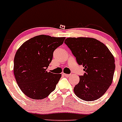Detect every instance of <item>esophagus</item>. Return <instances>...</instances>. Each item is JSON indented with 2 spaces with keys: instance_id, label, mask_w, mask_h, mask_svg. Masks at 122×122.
Returning <instances> with one entry per match:
<instances>
[{
  "instance_id": "1",
  "label": "esophagus",
  "mask_w": 122,
  "mask_h": 122,
  "mask_svg": "<svg viewBox=\"0 0 122 122\" xmlns=\"http://www.w3.org/2000/svg\"><path fill=\"white\" fill-rule=\"evenodd\" d=\"M63 75L65 76H67V77H68L71 76V74H65V73H63Z\"/></svg>"
}]
</instances>
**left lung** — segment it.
<instances>
[{
  "instance_id": "1",
  "label": "left lung",
  "mask_w": 122,
  "mask_h": 122,
  "mask_svg": "<svg viewBox=\"0 0 122 122\" xmlns=\"http://www.w3.org/2000/svg\"><path fill=\"white\" fill-rule=\"evenodd\" d=\"M65 43L85 71L74 88L75 94L85 101L100 98L112 82L115 68L113 55L105 44L93 38L68 37Z\"/></svg>"
}]
</instances>
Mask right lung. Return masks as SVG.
I'll use <instances>...</instances> for the list:
<instances>
[{
	"mask_svg": "<svg viewBox=\"0 0 122 122\" xmlns=\"http://www.w3.org/2000/svg\"><path fill=\"white\" fill-rule=\"evenodd\" d=\"M65 37L39 35L31 38L17 50L14 60V74L19 87L28 97L46 98L55 89L61 74L47 72L54 51Z\"/></svg>",
	"mask_w": 122,
	"mask_h": 122,
	"instance_id": "add662e5",
	"label": "right lung"
}]
</instances>
